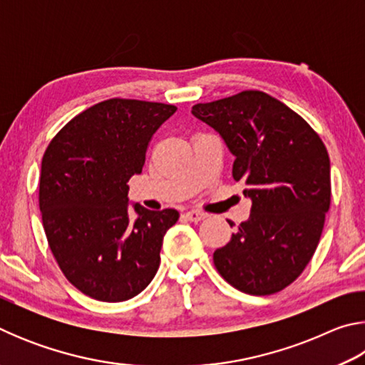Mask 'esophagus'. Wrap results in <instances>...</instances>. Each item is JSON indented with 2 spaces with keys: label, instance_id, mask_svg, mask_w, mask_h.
<instances>
[{
  "label": "esophagus",
  "instance_id": "obj_1",
  "mask_svg": "<svg viewBox=\"0 0 365 365\" xmlns=\"http://www.w3.org/2000/svg\"><path fill=\"white\" fill-rule=\"evenodd\" d=\"M185 217L191 222H200L202 219H206V214L205 212H200V211H188L185 214Z\"/></svg>",
  "mask_w": 365,
  "mask_h": 365
}]
</instances>
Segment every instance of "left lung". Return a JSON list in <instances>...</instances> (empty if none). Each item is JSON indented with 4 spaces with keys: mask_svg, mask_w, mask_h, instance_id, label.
Listing matches in <instances>:
<instances>
[{
    "mask_svg": "<svg viewBox=\"0 0 365 365\" xmlns=\"http://www.w3.org/2000/svg\"><path fill=\"white\" fill-rule=\"evenodd\" d=\"M196 119L235 156L232 175L252 206L214 265L240 292L265 296L293 283L316 252L330 207V159L312 127L264 91L195 104Z\"/></svg>",
    "mask_w": 365,
    "mask_h": 365,
    "instance_id": "obj_1",
    "label": "left lung"
}]
</instances>
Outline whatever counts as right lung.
<instances>
[{"label": "right lung", "mask_w": 365, "mask_h": 365, "mask_svg": "<svg viewBox=\"0 0 365 365\" xmlns=\"http://www.w3.org/2000/svg\"><path fill=\"white\" fill-rule=\"evenodd\" d=\"M177 110L172 104L113 98L73 117L41 160L40 211L59 269L90 298L120 302L150 285L175 209L128 207L130 177L148 143Z\"/></svg>", "instance_id": "obj_1"}]
</instances>
